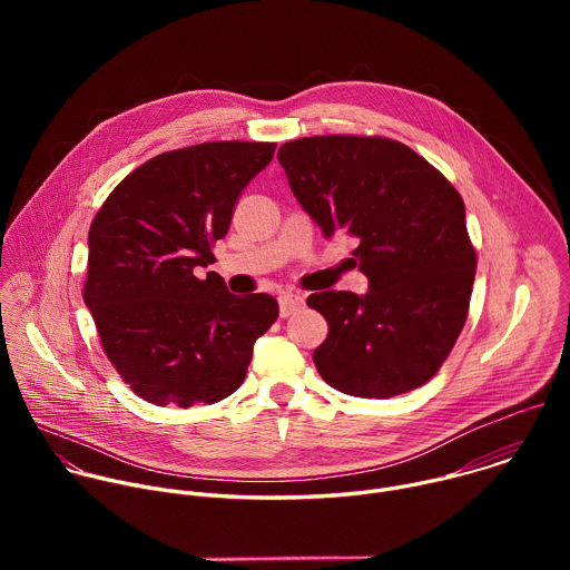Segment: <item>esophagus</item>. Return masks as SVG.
Wrapping results in <instances>:
<instances>
[{
  "instance_id": "obj_1",
  "label": "esophagus",
  "mask_w": 570,
  "mask_h": 570,
  "mask_svg": "<svg viewBox=\"0 0 570 570\" xmlns=\"http://www.w3.org/2000/svg\"><path fill=\"white\" fill-rule=\"evenodd\" d=\"M304 306V297L299 293H282L279 295V313L282 317H288L297 313Z\"/></svg>"
}]
</instances>
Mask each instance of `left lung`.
Returning <instances> with one entry per match:
<instances>
[{
  "label": "left lung",
  "instance_id": "left-lung-1",
  "mask_svg": "<svg viewBox=\"0 0 570 570\" xmlns=\"http://www.w3.org/2000/svg\"><path fill=\"white\" fill-rule=\"evenodd\" d=\"M302 209L332 238H358L370 291L306 297L330 324L313 361L332 387L387 399L424 385L453 350L469 311L475 250L455 187L401 141L324 135L277 153Z\"/></svg>",
  "mask_w": 570,
  "mask_h": 570
}]
</instances>
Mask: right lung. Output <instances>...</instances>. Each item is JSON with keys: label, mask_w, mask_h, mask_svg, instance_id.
<instances>
[{"label": "right lung", "mask_w": 570, "mask_h": 570, "mask_svg": "<svg viewBox=\"0 0 570 570\" xmlns=\"http://www.w3.org/2000/svg\"><path fill=\"white\" fill-rule=\"evenodd\" d=\"M275 146L207 141L161 153L97 212L83 299L106 356L144 401L189 409L229 396L277 320L273 295L238 297L220 275L198 277Z\"/></svg>", "instance_id": "1"}]
</instances>
